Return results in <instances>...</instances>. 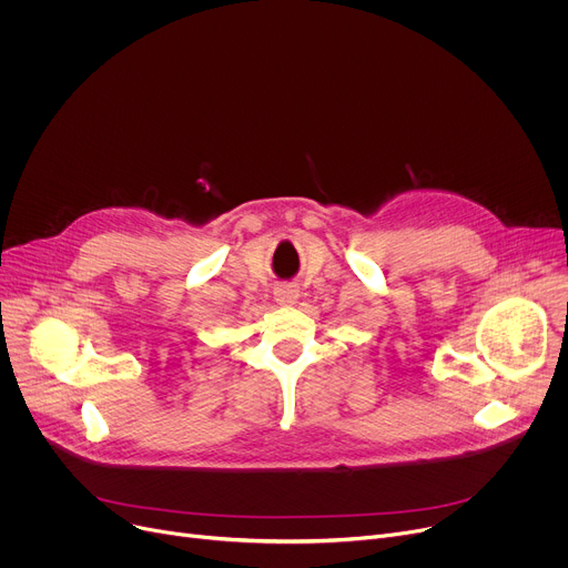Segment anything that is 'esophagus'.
I'll return each instance as SVG.
<instances>
[{"instance_id":"esophagus-1","label":"esophagus","mask_w":568,"mask_h":568,"mask_svg":"<svg viewBox=\"0 0 568 568\" xmlns=\"http://www.w3.org/2000/svg\"><path fill=\"white\" fill-rule=\"evenodd\" d=\"M297 297H300V291H297V286H293V284H280V286L275 288V300H277L280 304H284V307H291V304L297 302Z\"/></svg>"}]
</instances>
